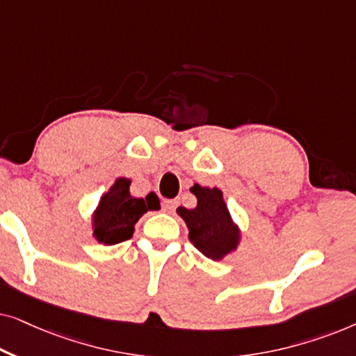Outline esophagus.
<instances>
[{
    "instance_id": "34e87169",
    "label": "esophagus",
    "mask_w": 356,
    "mask_h": 356,
    "mask_svg": "<svg viewBox=\"0 0 356 356\" xmlns=\"http://www.w3.org/2000/svg\"><path fill=\"white\" fill-rule=\"evenodd\" d=\"M177 206H178V201H177V199H168V201L165 202L163 211L167 212V213H173V212H175V209H177Z\"/></svg>"
}]
</instances>
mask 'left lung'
<instances>
[{"mask_svg": "<svg viewBox=\"0 0 356 356\" xmlns=\"http://www.w3.org/2000/svg\"><path fill=\"white\" fill-rule=\"evenodd\" d=\"M191 193L197 199L196 207H178L177 213L186 223L189 241L206 257L222 261L240 246L241 228L233 220L222 189L196 183Z\"/></svg>", "mask_w": 356, "mask_h": 356, "instance_id": "left-lung-1", "label": "left lung"}]
</instances>
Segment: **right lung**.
Masks as SVG:
<instances>
[{
  "label": "right lung",
  "instance_id": "add662e5",
  "mask_svg": "<svg viewBox=\"0 0 356 356\" xmlns=\"http://www.w3.org/2000/svg\"><path fill=\"white\" fill-rule=\"evenodd\" d=\"M131 179L116 178L92 212V236L102 245H116L129 240L134 225L147 211L160 209V199L149 193L145 199L134 197L129 193Z\"/></svg>",
  "mask_w": 356,
  "mask_h": 356
}]
</instances>
